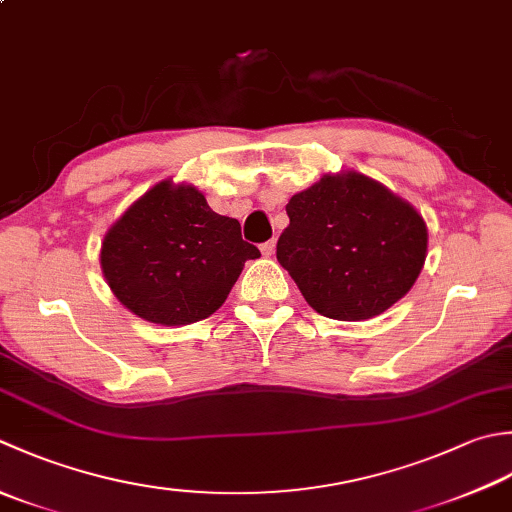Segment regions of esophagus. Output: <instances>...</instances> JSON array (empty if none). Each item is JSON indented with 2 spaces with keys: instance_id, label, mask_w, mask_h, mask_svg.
Listing matches in <instances>:
<instances>
[{
  "instance_id": "1",
  "label": "esophagus",
  "mask_w": 512,
  "mask_h": 512,
  "mask_svg": "<svg viewBox=\"0 0 512 512\" xmlns=\"http://www.w3.org/2000/svg\"><path fill=\"white\" fill-rule=\"evenodd\" d=\"M259 248H262V253H264L266 257H270V255L275 253V239H270V242H264Z\"/></svg>"
}]
</instances>
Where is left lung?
Listing matches in <instances>:
<instances>
[{
    "mask_svg": "<svg viewBox=\"0 0 512 512\" xmlns=\"http://www.w3.org/2000/svg\"><path fill=\"white\" fill-rule=\"evenodd\" d=\"M277 259L319 315L359 322L399 302L426 262L422 215L366 175H324L290 197Z\"/></svg>",
    "mask_w": 512,
    "mask_h": 512,
    "instance_id": "8db88e82",
    "label": "left lung"
}]
</instances>
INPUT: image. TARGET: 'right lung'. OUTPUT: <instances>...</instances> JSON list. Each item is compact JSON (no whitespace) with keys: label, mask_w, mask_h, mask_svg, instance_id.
<instances>
[{"label":"right lung","mask_w":512,"mask_h":512,"mask_svg":"<svg viewBox=\"0 0 512 512\" xmlns=\"http://www.w3.org/2000/svg\"><path fill=\"white\" fill-rule=\"evenodd\" d=\"M257 246L193 186L157 184L108 230L102 270L115 297L146 322L184 326L226 302Z\"/></svg>","instance_id":"1"}]
</instances>
